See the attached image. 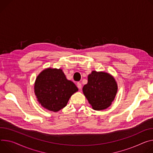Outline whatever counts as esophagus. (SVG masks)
<instances>
[{"mask_svg": "<svg viewBox=\"0 0 153 153\" xmlns=\"http://www.w3.org/2000/svg\"><path fill=\"white\" fill-rule=\"evenodd\" d=\"M77 87H78L79 89L80 90V89L82 88V84H80V82H77Z\"/></svg>", "mask_w": 153, "mask_h": 153, "instance_id": "34e87169", "label": "esophagus"}]
</instances>
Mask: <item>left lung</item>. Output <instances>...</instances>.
<instances>
[{
  "label": "left lung",
  "mask_w": 153,
  "mask_h": 153,
  "mask_svg": "<svg viewBox=\"0 0 153 153\" xmlns=\"http://www.w3.org/2000/svg\"><path fill=\"white\" fill-rule=\"evenodd\" d=\"M82 91L93 109L102 110L112 104L118 91V85L110 74L93 71L88 74V82Z\"/></svg>",
  "instance_id": "obj_1"
}]
</instances>
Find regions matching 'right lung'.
I'll list each match as a JSON object with an SVG mask.
<instances>
[{
  "label": "right lung",
  "mask_w": 153,
  "mask_h": 153,
  "mask_svg": "<svg viewBox=\"0 0 153 153\" xmlns=\"http://www.w3.org/2000/svg\"><path fill=\"white\" fill-rule=\"evenodd\" d=\"M79 90L74 83L68 80L62 69L48 68L36 77L34 92L38 102L45 108L59 112L69 98Z\"/></svg>",
  "instance_id": "1"
}]
</instances>
